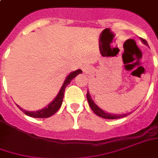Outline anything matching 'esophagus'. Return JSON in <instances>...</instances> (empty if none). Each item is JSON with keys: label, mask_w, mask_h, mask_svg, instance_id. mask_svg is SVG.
<instances>
[{"label": "esophagus", "mask_w": 158, "mask_h": 158, "mask_svg": "<svg viewBox=\"0 0 158 158\" xmlns=\"http://www.w3.org/2000/svg\"><path fill=\"white\" fill-rule=\"evenodd\" d=\"M82 69H83V70H84V71H85V70H86V69H87V68H86V67H85V66H84V67H83V68H82Z\"/></svg>", "instance_id": "1"}]
</instances>
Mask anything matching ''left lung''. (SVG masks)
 <instances>
[{
	"label": "left lung",
	"mask_w": 158,
	"mask_h": 158,
	"mask_svg": "<svg viewBox=\"0 0 158 158\" xmlns=\"http://www.w3.org/2000/svg\"><path fill=\"white\" fill-rule=\"evenodd\" d=\"M141 40H142V42L144 43V44L148 45V44H147V42H146L145 39L141 38ZM86 97H87V100H88V102H89V105H90V109L92 110V111H93L97 115L100 116V117L104 118V119H111V120H114V119H118V118L124 117V116H127V114H114L105 113L103 110H101L100 108H98V106L95 104V102H93V100H92L91 98H90L89 91L87 92Z\"/></svg>",
	"instance_id": "obj_1"
}]
</instances>
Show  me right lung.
<instances>
[{"instance_id":"obj_1","label":"right lung","mask_w":158,"mask_h":158,"mask_svg":"<svg viewBox=\"0 0 158 158\" xmlns=\"http://www.w3.org/2000/svg\"><path fill=\"white\" fill-rule=\"evenodd\" d=\"M82 71L80 69H78L76 71L73 72L71 73L67 77V79L65 80L64 82L63 85L61 86V89L59 91L58 95L56 96V98L53 100L52 102H50L47 107H45L44 109L43 110H38V111H36V112H30V111H26V110H22L21 108H19L20 110L27 115H29L31 117H34V118H47V117H50L51 115H53L54 114H56L58 110L60 108V106L62 104V100H63V97H64V92H65V89L66 87L68 86V85L70 84L71 80L73 79H74L76 76L81 73Z\"/></svg>"}]
</instances>
